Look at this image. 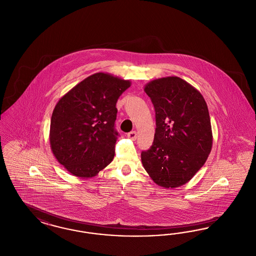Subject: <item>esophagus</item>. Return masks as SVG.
<instances>
[{
  "label": "esophagus",
  "mask_w": 256,
  "mask_h": 256,
  "mask_svg": "<svg viewBox=\"0 0 256 256\" xmlns=\"http://www.w3.org/2000/svg\"><path fill=\"white\" fill-rule=\"evenodd\" d=\"M128 137L132 140H136L137 138V132H130L128 133Z\"/></svg>",
  "instance_id": "34e87169"
}]
</instances>
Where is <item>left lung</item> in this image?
<instances>
[{
    "label": "left lung",
    "instance_id": "8db88e82",
    "mask_svg": "<svg viewBox=\"0 0 256 256\" xmlns=\"http://www.w3.org/2000/svg\"><path fill=\"white\" fill-rule=\"evenodd\" d=\"M144 92L155 108L156 130L142 162L155 184L184 186L202 168L212 144L208 106L202 94L178 76L153 80Z\"/></svg>",
    "mask_w": 256,
    "mask_h": 256
}]
</instances>
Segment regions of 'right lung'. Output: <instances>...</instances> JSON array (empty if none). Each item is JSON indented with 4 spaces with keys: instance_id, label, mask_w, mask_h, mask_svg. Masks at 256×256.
I'll return each mask as SVG.
<instances>
[{
    "instance_id": "add662e5",
    "label": "right lung",
    "mask_w": 256,
    "mask_h": 256,
    "mask_svg": "<svg viewBox=\"0 0 256 256\" xmlns=\"http://www.w3.org/2000/svg\"><path fill=\"white\" fill-rule=\"evenodd\" d=\"M130 87V80L96 72L60 99L51 118L50 144L70 174L88 178L112 162L119 136L116 103Z\"/></svg>"
}]
</instances>
